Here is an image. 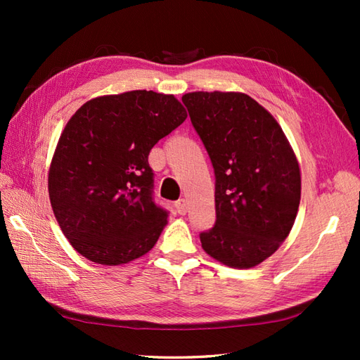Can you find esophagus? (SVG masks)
<instances>
[{"mask_svg":"<svg viewBox=\"0 0 360 360\" xmlns=\"http://www.w3.org/2000/svg\"><path fill=\"white\" fill-rule=\"evenodd\" d=\"M174 209L176 212L179 213V215H186L187 213V201L186 200H179L174 202Z\"/></svg>","mask_w":360,"mask_h":360,"instance_id":"1","label":"esophagus"}]
</instances>
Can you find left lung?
I'll use <instances>...</instances> for the list:
<instances>
[{
    "mask_svg": "<svg viewBox=\"0 0 360 360\" xmlns=\"http://www.w3.org/2000/svg\"><path fill=\"white\" fill-rule=\"evenodd\" d=\"M182 102L215 170L217 223L200 235L202 249L249 269L294 226L302 193L295 153L272 114L248 94L195 91Z\"/></svg>",
    "mask_w": 360,
    "mask_h": 360,
    "instance_id": "1",
    "label": "left lung"
}]
</instances>
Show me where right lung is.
Masks as SVG:
<instances>
[{
    "label": "right lung",
    "mask_w": 360,
    "mask_h": 360,
    "mask_svg": "<svg viewBox=\"0 0 360 360\" xmlns=\"http://www.w3.org/2000/svg\"><path fill=\"white\" fill-rule=\"evenodd\" d=\"M186 119L173 94L136 89L91 98L68 120L48 190L57 223L80 255L119 266L153 249L168 213L153 201L148 155Z\"/></svg>",
    "instance_id": "right-lung-1"
}]
</instances>
